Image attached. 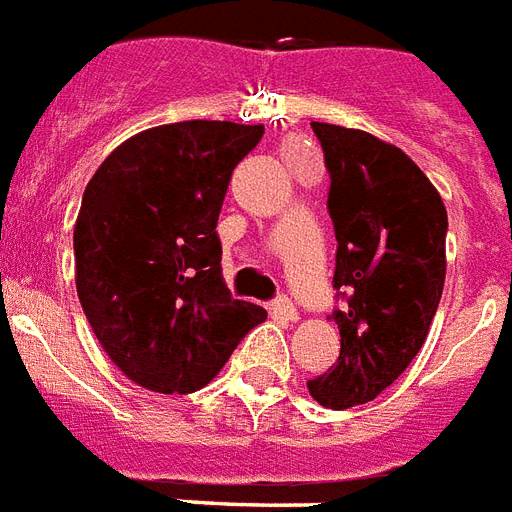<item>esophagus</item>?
I'll return each instance as SVG.
<instances>
[{
  "label": "esophagus",
  "instance_id": "obj_1",
  "mask_svg": "<svg viewBox=\"0 0 512 512\" xmlns=\"http://www.w3.org/2000/svg\"><path fill=\"white\" fill-rule=\"evenodd\" d=\"M272 312L277 314V317H282V320H288V322H296L298 320V309L296 304L290 301V298H277L275 306H272Z\"/></svg>",
  "mask_w": 512,
  "mask_h": 512
}]
</instances>
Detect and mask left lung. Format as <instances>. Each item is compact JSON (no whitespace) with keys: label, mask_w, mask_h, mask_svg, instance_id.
Wrapping results in <instances>:
<instances>
[{"label":"left lung","mask_w":512,"mask_h":512,"mask_svg":"<svg viewBox=\"0 0 512 512\" xmlns=\"http://www.w3.org/2000/svg\"><path fill=\"white\" fill-rule=\"evenodd\" d=\"M330 171L341 354L309 394L346 410L372 402L423 349L447 277V208L410 155L375 134L312 121Z\"/></svg>","instance_id":"obj_1"}]
</instances>
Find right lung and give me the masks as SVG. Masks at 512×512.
Returning <instances> with one entry per match:
<instances>
[{"instance_id": "1", "label": "right lung", "mask_w": 512, "mask_h": 512, "mask_svg": "<svg viewBox=\"0 0 512 512\" xmlns=\"http://www.w3.org/2000/svg\"><path fill=\"white\" fill-rule=\"evenodd\" d=\"M261 134L232 121L153 126L121 142L84 190L76 293L110 362L147 391L208 386L267 320L230 296L216 237L232 171Z\"/></svg>"}]
</instances>
